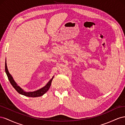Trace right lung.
<instances>
[{
  "label": "right lung",
  "mask_w": 125,
  "mask_h": 125,
  "mask_svg": "<svg viewBox=\"0 0 125 125\" xmlns=\"http://www.w3.org/2000/svg\"><path fill=\"white\" fill-rule=\"evenodd\" d=\"M5 72L7 74V76H8V80L10 82V84L12 85V86L17 91V92H18L20 94H22L23 95L28 96V97H39V96H41L43 95H44L45 93L48 91L50 87L52 80L53 78V77L50 80V81L44 87H42V88L40 89V90L33 92H24L23 90H22V89H21L19 86H18V85L16 84L15 81L13 80V78L11 76V75L9 74L8 69H7V67L6 61L5 62Z\"/></svg>",
  "instance_id": "obj_1"
}]
</instances>
